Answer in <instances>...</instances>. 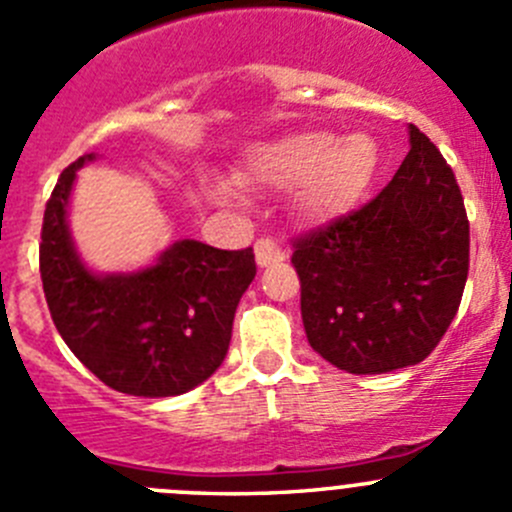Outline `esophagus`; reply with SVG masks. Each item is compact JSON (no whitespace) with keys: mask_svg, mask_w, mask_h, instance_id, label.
<instances>
[{"mask_svg":"<svg viewBox=\"0 0 512 512\" xmlns=\"http://www.w3.org/2000/svg\"><path fill=\"white\" fill-rule=\"evenodd\" d=\"M256 264L259 266H271V264H279V261L286 259V251L274 243L271 238H259L256 241Z\"/></svg>","mask_w":512,"mask_h":512,"instance_id":"esophagus-1","label":"esophagus"}]
</instances>
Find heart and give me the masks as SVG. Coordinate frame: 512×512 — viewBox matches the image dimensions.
Listing matches in <instances>:
<instances>
[{
    "label": "heart",
    "instance_id": "obj_1",
    "mask_svg": "<svg viewBox=\"0 0 512 512\" xmlns=\"http://www.w3.org/2000/svg\"><path fill=\"white\" fill-rule=\"evenodd\" d=\"M377 168L372 140L352 135L304 133L271 145L259 155L253 178L281 191H299V206L311 218L347 211L364 193Z\"/></svg>",
    "mask_w": 512,
    "mask_h": 512
}]
</instances>
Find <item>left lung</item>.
<instances>
[{"label":"left lung","mask_w":512,"mask_h":512,"mask_svg":"<svg viewBox=\"0 0 512 512\" xmlns=\"http://www.w3.org/2000/svg\"><path fill=\"white\" fill-rule=\"evenodd\" d=\"M314 352L349 374L420 364L460 309L470 221L455 173L410 125V153L369 203L291 241Z\"/></svg>","instance_id":"left-lung-1"}]
</instances>
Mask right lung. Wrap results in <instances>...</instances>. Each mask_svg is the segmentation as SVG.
I'll list each match as a JSON object with an SVG mask.
<instances>
[{
  "label": "right lung",
  "mask_w": 512,
  "mask_h": 512,
  "mask_svg": "<svg viewBox=\"0 0 512 512\" xmlns=\"http://www.w3.org/2000/svg\"><path fill=\"white\" fill-rule=\"evenodd\" d=\"M85 160L92 155L62 170L42 221L40 276L52 321L107 387L135 397L188 392L226 357L236 306L256 276L253 248L221 251L186 238L138 274H90L65 218Z\"/></svg>",
  "instance_id": "1"
}]
</instances>
